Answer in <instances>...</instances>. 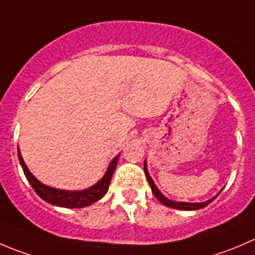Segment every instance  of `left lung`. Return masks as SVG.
<instances>
[{
    "label": "left lung",
    "instance_id": "8db88e82",
    "mask_svg": "<svg viewBox=\"0 0 255 255\" xmlns=\"http://www.w3.org/2000/svg\"><path fill=\"white\" fill-rule=\"evenodd\" d=\"M144 171H145V175H146V179L147 181H149L150 186H151V191L152 194L155 195V198L159 200L161 204H164L165 207H169V208H173V209H179V210H198V209H203V208H205L207 205H209L210 203L214 200L215 198H217L218 194L215 196H213L212 199H209V200H205V202H202V203H188V202H174V200H170V199L166 198L164 194L161 193V191L157 189V186L155 185L154 180L151 179V176H150L149 171H147V164H146V160L144 161Z\"/></svg>",
    "mask_w": 255,
    "mask_h": 255
}]
</instances>
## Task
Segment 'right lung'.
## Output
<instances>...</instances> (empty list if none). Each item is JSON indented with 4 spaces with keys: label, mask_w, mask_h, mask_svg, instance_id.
I'll return each instance as SVG.
<instances>
[{
    "label": "right lung",
    "mask_w": 255,
    "mask_h": 255,
    "mask_svg": "<svg viewBox=\"0 0 255 255\" xmlns=\"http://www.w3.org/2000/svg\"><path fill=\"white\" fill-rule=\"evenodd\" d=\"M17 152H18V160H20V164L22 166V170L25 173L26 179L28 180V183L31 184V186L33 188V190L36 191L38 196H40L42 200H45L46 203L52 205H56V207L61 208H85L89 207V205L94 204L95 202L100 200L109 190V185H110L111 178H113V174L115 171L116 165H118V160L120 154L116 155L111 162L109 164L108 169H106L105 174H104L103 178L98 181L96 184L91 185L90 188L84 189V190H64V189H56L52 188V186H48L46 184L41 183L30 170H28L27 165L25 164L22 159V155H21L20 147H17Z\"/></svg>",
    "instance_id": "1"
}]
</instances>
